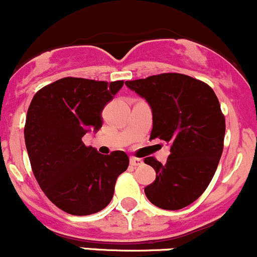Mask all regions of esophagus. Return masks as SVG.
<instances>
[{
    "label": "esophagus",
    "mask_w": 257,
    "mask_h": 257,
    "mask_svg": "<svg viewBox=\"0 0 257 257\" xmlns=\"http://www.w3.org/2000/svg\"><path fill=\"white\" fill-rule=\"evenodd\" d=\"M130 163H131L132 166H140V165H142L143 161H142V159H138V158L132 157L131 159H130Z\"/></svg>",
    "instance_id": "obj_1"
}]
</instances>
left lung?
Masks as SVG:
<instances>
[{
    "label": "left lung",
    "mask_w": 257,
    "mask_h": 257,
    "mask_svg": "<svg viewBox=\"0 0 257 257\" xmlns=\"http://www.w3.org/2000/svg\"><path fill=\"white\" fill-rule=\"evenodd\" d=\"M125 85L149 103L151 138L171 146L166 164L148 157L157 172L144 188L152 204L164 210L188 206L211 182L223 151L226 121L214 90L188 75L164 73Z\"/></svg>",
    "instance_id": "left-lung-1"
}]
</instances>
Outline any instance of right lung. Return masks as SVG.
Segmentation results:
<instances>
[{
    "instance_id": "obj_1",
    "label": "right lung",
    "mask_w": 257,
    "mask_h": 257,
    "mask_svg": "<svg viewBox=\"0 0 257 257\" xmlns=\"http://www.w3.org/2000/svg\"><path fill=\"white\" fill-rule=\"evenodd\" d=\"M123 81L63 77L37 91L25 121V146L40 188L70 215L96 214L110 203L117 177L128 167L125 152L103 155L82 138L102 127L103 108Z\"/></svg>"
}]
</instances>
